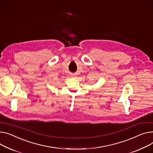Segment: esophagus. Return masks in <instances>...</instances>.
I'll return each instance as SVG.
<instances>
[{"label": "esophagus", "instance_id": "obj_1", "mask_svg": "<svg viewBox=\"0 0 153 153\" xmlns=\"http://www.w3.org/2000/svg\"><path fill=\"white\" fill-rule=\"evenodd\" d=\"M74 74H72V76H74Z\"/></svg>", "mask_w": 153, "mask_h": 153}]
</instances>
